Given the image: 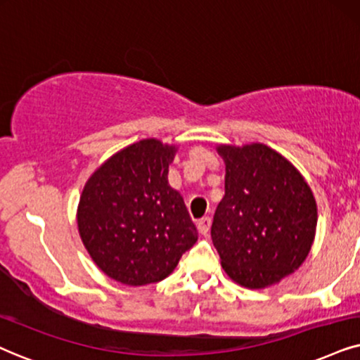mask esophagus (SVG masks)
Returning a JSON list of instances; mask_svg holds the SVG:
<instances>
[{
	"label": "esophagus",
	"mask_w": 360,
	"mask_h": 360,
	"mask_svg": "<svg viewBox=\"0 0 360 360\" xmlns=\"http://www.w3.org/2000/svg\"><path fill=\"white\" fill-rule=\"evenodd\" d=\"M211 217L209 216H206V217H202V219H199L198 221V227H199V231H201V234H204V236H207L209 234V229H211Z\"/></svg>",
	"instance_id": "obj_1"
}]
</instances>
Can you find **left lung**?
<instances>
[{"label":"left lung","instance_id":"1","mask_svg":"<svg viewBox=\"0 0 360 360\" xmlns=\"http://www.w3.org/2000/svg\"><path fill=\"white\" fill-rule=\"evenodd\" d=\"M226 165L224 198L211 238L236 284L266 289L292 274L311 251L317 204L292 162L262 143L217 144Z\"/></svg>","mask_w":360,"mask_h":360}]
</instances>
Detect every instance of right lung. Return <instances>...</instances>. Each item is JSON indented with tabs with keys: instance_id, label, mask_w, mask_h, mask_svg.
Instances as JSON below:
<instances>
[{
	"instance_id": "obj_1",
	"label": "right lung",
	"mask_w": 360,
	"mask_h": 360,
	"mask_svg": "<svg viewBox=\"0 0 360 360\" xmlns=\"http://www.w3.org/2000/svg\"><path fill=\"white\" fill-rule=\"evenodd\" d=\"M176 144L136 141L86 181L76 221L79 238L104 274L124 285L166 279L198 240L183 195L167 181Z\"/></svg>"
}]
</instances>
